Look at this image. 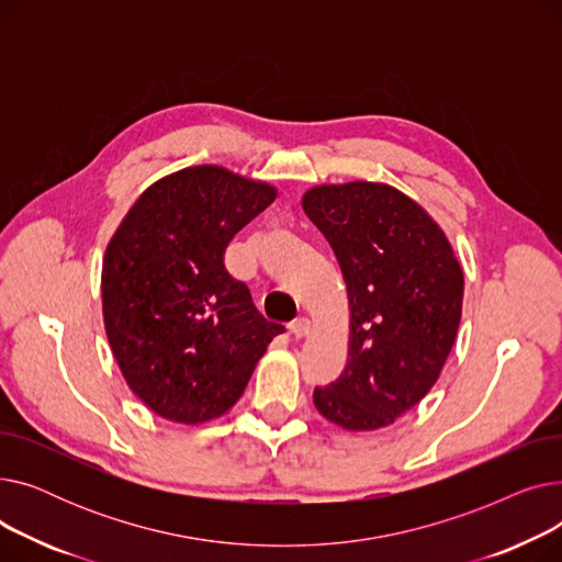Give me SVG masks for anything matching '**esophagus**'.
<instances>
[{"instance_id":"34e87169","label":"esophagus","mask_w":562,"mask_h":562,"mask_svg":"<svg viewBox=\"0 0 562 562\" xmlns=\"http://www.w3.org/2000/svg\"><path fill=\"white\" fill-rule=\"evenodd\" d=\"M289 333L296 337V339H301V337H305L307 333H310V321L307 318H296V321H291L289 323Z\"/></svg>"}]
</instances>
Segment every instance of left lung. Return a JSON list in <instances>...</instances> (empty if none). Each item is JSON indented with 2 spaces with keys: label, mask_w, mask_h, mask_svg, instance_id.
Segmentation results:
<instances>
[{
  "label": "left lung",
  "mask_w": 562,
  "mask_h": 562,
  "mask_svg": "<svg viewBox=\"0 0 562 562\" xmlns=\"http://www.w3.org/2000/svg\"><path fill=\"white\" fill-rule=\"evenodd\" d=\"M348 291V362L314 390V405L346 430L394 424L437 382L453 348L464 276L445 232L387 184H323L303 195Z\"/></svg>",
  "instance_id": "obj_1"
}]
</instances>
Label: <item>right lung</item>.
<instances>
[{
  "mask_svg": "<svg viewBox=\"0 0 562 562\" xmlns=\"http://www.w3.org/2000/svg\"><path fill=\"white\" fill-rule=\"evenodd\" d=\"M273 200L271 184L193 166L155 182L115 229L102 263L104 328L130 390L155 415H225L284 333L223 261L232 236Z\"/></svg>",
  "mask_w": 562,
  "mask_h": 562,
  "instance_id": "1",
  "label": "right lung"
}]
</instances>
